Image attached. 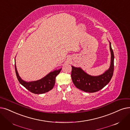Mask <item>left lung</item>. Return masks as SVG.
<instances>
[{
  "label": "left lung",
  "mask_w": 130,
  "mask_h": 130,
  "mask_svg": "<svg viewBox=\"0 0 130 130\" xmlns=\"http://www.w3.org/2000/svg\"><path fill=\"white\" fill-rule=\"evenodd\" d=\"M109 47L111 52L110 66L109 70L102 75L97 76H91L81 68L72 66V80L77 88L87 92H95L102 89L110 82L114 73V55L110 42Z\"/></svg>",
  "instance_id": "obj_1"
}]
</instances>
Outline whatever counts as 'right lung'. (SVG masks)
<instances>
[{
  "instance_id": "right-lung-1",
  "label": "right lung",
  "mask_w": 130,
  "mask_h": 130,
  "mask_svg": "<svg viewBox=\"0 0 130 130\" xmlns=\"http://www.w3.org/2000/svg\"><path fill=\"white\" fill-rule=\"evenodd\" d=\"M15 68L16 76L19 82L29 91L35 94H42L51 90L55 86L56 76L59 74L61 70V69H60L58 70L50 72L47 75L41 78V80L36 81L27 82L22 80L20 77L18 72L17 71L15 64Z\"/></svg>"
}]
</instances>
